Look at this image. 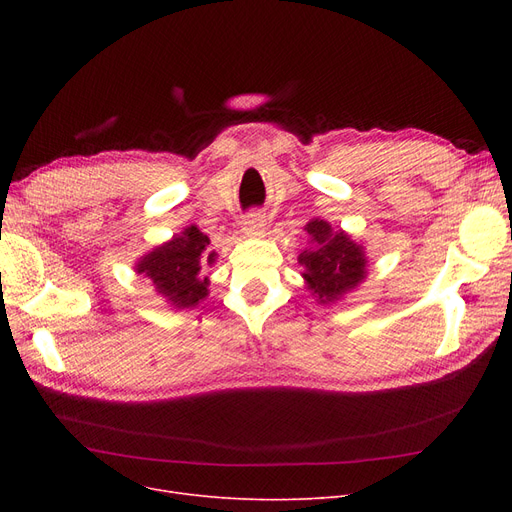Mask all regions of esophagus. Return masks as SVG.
Masks as SVG:
<instances>
[{
	"label": "esophagus",
	"instance_id": "34e87169",
	"mask_svg": "<svg viewBox=\"0 0 512 512\" xmlns=\"http://www.w3.org/2000/svg\"><path fill=\"white\" fill-rule=\"evenodd\" d=\"M242 230L247 236H263L265 234V215L261 211H251L242 220Z\"/></svg>",
	"mask_w": 512,
	"mask_h": 512
}]
</instances>
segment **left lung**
I'll return each mask as SVG.
<instances>
[{
	"label": "left lung",
	"instance_id": "left-lung-1",
	"mask_svg": "<svg viewBox=\"0 0 512 512\" xmlns=\"http://www.w3.org/2000/svg\"><path fill=\"white\" fill-rule=\"evenodd\" d=\"M315 247L299 255L305 280L321 303L334 301L365 278L363 249L344 232H334L328 222L313 220L305 228Z\"/></svg>",
	"mask_w": 512,
	"mask_h": 512
}]
</instances>
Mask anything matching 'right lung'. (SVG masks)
Segmentation results:
<instances>
[{"mask_svg": "<svg viewBox=\"0 0 512 512\" xmlns=\"http://www.w3.org/2000/svg\"><path fill=\"white\" fill-rule=\"evenodd\" d=\"M207 245L209 238L191 226L145 255L137 272L147 276L174 307H195L207 297L209 284L207 278H199V272L215 261V253H205Z\"/></svg>", "mask_w": 512, "mask_h": 512, "instance_id": "obj_1", "label": "right lung"}]
</instances>
